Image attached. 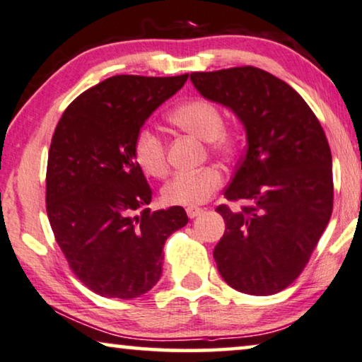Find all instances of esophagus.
I'll list each match as a JSON object with an SVG mask.
<instances>
[{"label":"esophagus","instance_id":"esophagus-1","mask_svg":"<svg viewBox=\"0 0 362 362\" xmlns=\"http://www.w3.org/2000/svg\"><path fill=\"white\" fill-rule=\"evenodd\" d=\"M185 211H187V216L188 218H195V216L200 215L203 210H202V208H198V206H188Z\"/></svg>","mask_w":362,"mask_h":362}]
</instances>
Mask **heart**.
I'll return each instance as SVG.
<instances>
[{"label": "heart", "instance_id": "obj_1", "mask_svg": "<svg viewBox=\"0 0 362 362\" xmlns=\"http://www.w3.org/2000/svg\"><path fill=\"white\" fill-rule=\"evenodd\" d=\"M170 124L188 134L206 141L208 149L221 157H233L238 149V136L225 126L220 106L206 98H193L175 106L167 116ZM132 154L139 169L152 179H164L167 165L165 142L149 126L137 129ZM223 174L216 167H203L195 172L175 174L162 188V200L172 206H195L210 200L223 185Z\"/></svg>", "mask_w": 362, "mask_h": 362}]
</instances>
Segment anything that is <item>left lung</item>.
Segmentation results:
<instances>
[{
	"label": "left lung",
	"instance_id": "left-lung-1",
	"mask_svg": "<svg viewBox=\"0 0 362 362\" xmlns=\"http://www.w3.org/2000/svg\"><path fill=\"white\" fill-rule=\"evenodd\" d=\"M205 98L231 108L247 134L226 200L216 206L226 230L216 244L218 271L249 295L287 288L310 261L333 211L332 151L320 121L284 80L252 65L193 72Z\"/></svg>",
	"mask_w": 362,
	"mask_h": 362
}]
</instances>
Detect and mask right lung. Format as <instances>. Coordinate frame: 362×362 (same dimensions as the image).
I'll list each match as a JSON object with an SVG mask.
<instances>
[{
    "instance_id": "add662e5",
    "label": "right lung",
    "mask_w": 362,
    "mask_h": 362,
    "mask_svg": "<svg viewBox=\"0 0 362 362\" xmlns=\"http://www.w3.org/2000/svg\"><path fill=\"white\" fill-rule=\"evenodd\" d=\"M187 78L115 75L77 96L54 131L49 223L69 267L101 297L149 292L160 279L165 239L188 223L182 206L135 213L152 190L132 154L137 129Z\"/></svg>"
}]
</instances>
